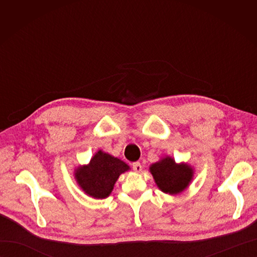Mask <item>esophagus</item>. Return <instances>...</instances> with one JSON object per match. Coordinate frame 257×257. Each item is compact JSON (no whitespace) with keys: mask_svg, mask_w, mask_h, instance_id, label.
Here are the masks:
<instances>
[{"mask_svg":"<svg viewBox=\"0 0 257 257\" xmlns=\"http://www.w3.org/2000/svg\"><path fill=\"white\" fill-rule=\"evenodd\" d=\"M133 169L136 172H141L143 171V167H141L140 162H134L133 163Z\"/></svg>","mask_w":257,"mask_h":257,"instance_id":"esophagus-1","label":"esophagus"}]
</instances>
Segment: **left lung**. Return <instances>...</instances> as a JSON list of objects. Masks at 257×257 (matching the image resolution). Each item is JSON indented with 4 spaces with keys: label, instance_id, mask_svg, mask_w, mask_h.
Wrapping results in <instances>:
<instances>
[{
    "label": "left lung",
    "instance_id": "8db88e82",
    "mask_svg": "<svg viewBox=\"0 0 257 257\" xmlns=\"http://www.w3.org/2000/svg\"><path fill=\"white\" fill-rule=\"evenodd\" d=\"M149 171L154 177L157 187L163 193L177 195L189 188L194 177V168L187 162L177 163L170 156L161 158L152 163Z\"/></svg>",
    "mask_w": 257,
    "mask_h": 257
}]
</instances>
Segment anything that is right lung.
<instances>
[{"label": "right lung", "mask_w": 257, "mask_h": 257, "mask_svg": "<svg viewBox=\"0 0 257 257\" xmlns=\"http://www.w3.org/2000/svg\"><path fill=\"white\" fill-rule=\"evenodd\" d=\"M130 170L121 159L98 150L87 165L74 170V178L83 192L94 199H106L112 192L120 174Z\"/></svg>", "instance_id": "add662e5"}]
</instances>
